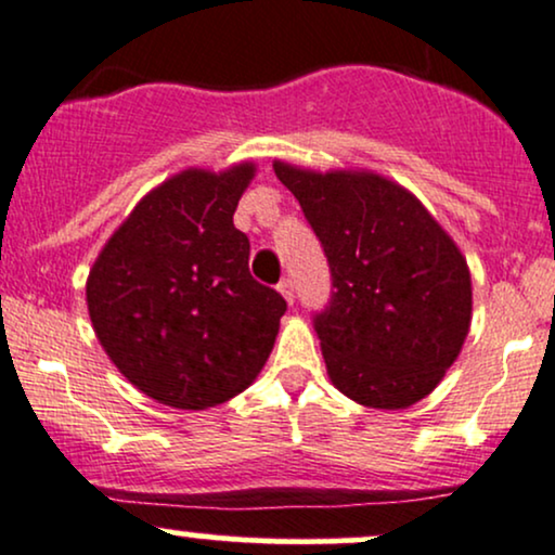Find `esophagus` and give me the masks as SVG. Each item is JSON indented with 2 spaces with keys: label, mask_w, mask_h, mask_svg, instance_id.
Instances as JSON below:
<instances>
[{
  "label": "esophagus",
  "mask_w": 555,
  "mask_h": 555,
  "mask_svg": "<svg viewBox=\"0 0 555 555\" xmlns=\"http://www.w3.org/2000/svg\"><path fill=\"white\" fill-rule=\"evenodd\" d=\"M278 291L283 293V298H285V301H288V304L296 301V293H293V280H291V278H283V280H280V283H278Z\"/></svg>",
  "instance_id": "esophagus-1"
}]
</instances>
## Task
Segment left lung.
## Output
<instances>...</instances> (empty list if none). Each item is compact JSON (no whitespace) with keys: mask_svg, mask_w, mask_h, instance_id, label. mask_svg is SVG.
Masks as SVG:
<instances>
[{"mask_svg":"<svg viewBox=\"0 0 555 555\" xmlns=\"http://www.w3.org/2000/svg\"><path fill=\"white\" fill-rule=\"evenodd\" d=\"M327 257L332 291L311 317L332 384L400 410L444 379L470 330V270L413 194L376 173L275 163Z\"/></svg>","mask_w":555,"mask_h":555,"instance_id":"1","label":"left lung"}]
</instances>
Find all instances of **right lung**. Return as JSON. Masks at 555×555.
<instances>
[{
  "mask_svg": "<svg viewBox=\"0 0 555 555\" xmlns=\"http://www.w3.org/2000/svg\"><path fill=\"white\" fill-rule=\"evenodd\" d=\"M254 166L184 171L147 194L103 246L88 311L116 369L163 405L205 410L244 392L288 304L249 272L233 225Z\"/></svg>",
  "mask_w": 555,
  "mask_h": 555,
  "instance_id": "right-lung-1",
  "label": "right lung"
}]
</instances>
